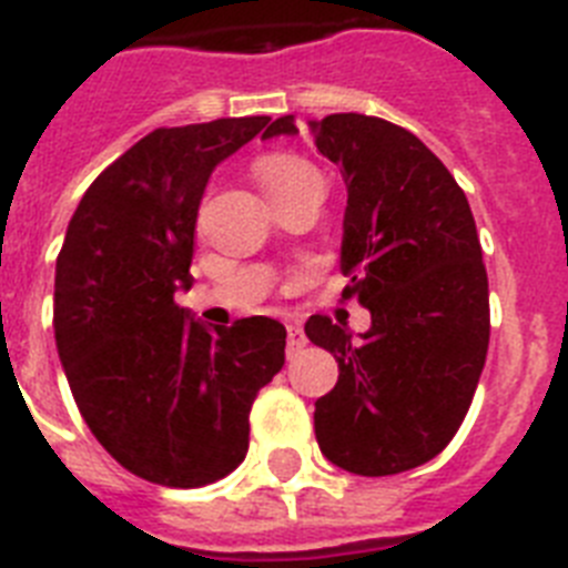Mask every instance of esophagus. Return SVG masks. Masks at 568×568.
I'll list each match as a JSON object with an SVG mask.
<instances>
[{
  "label": "esophagus",
  "mask_w": 568,
  "mask_h": 568,
  "mask_svg": "<svg viewBox=\"0 0 568 568\" xmlns=\"http://www.w3.org/2000/svg\"><path fill=\"white\" fill-rule=\"evenodd\" d=\"M307 346V335H304V327L301 324H290L287 327V353H298V349H304Z\"/></svg>",
  "instance_id": "esophagus-1"
}]
</instances>
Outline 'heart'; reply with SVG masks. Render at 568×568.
Listing matches in <instances>:
<instances>
[{"label":"heart","mask_w":568,"mask_h":568,"mask_svg":"<svg viewBox=\"0 0 568 568\" xmlns=\"http://www.w3.org/2000/svg\"><path fill=\"white\" fill-rule=\"evenodd\" d=\"M255 179H258L261 190L270 199V204L287 199V195L298 193L304 187L321 184V175L307 159L293 153H270L258 159L255 164Z\"/></svg>","instance_id":"1"}]
</instances>
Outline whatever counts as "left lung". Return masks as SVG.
<instances>
[{
    "mask_svg": "<svg viewBox=\"0 0 568 568\" xmlns=\"http://www.w3.org/2000/svg\"><path fill=\"white\" fill-rule=\"evenodd\" d=\"M295 135L281 115L264 139ZM346 184L341 273L373 327L327 315L304 333L338 361L315 400V438L335 466L381 478L433 460L455 438L489 349V281L464 190L418 135L364 113L310 122Z\"/></svg>",
    "mask_w": 568,
    "mask_h": 568,
    "instance_id": "8db88e82",
    "label": "left lung"
}]
</instances>
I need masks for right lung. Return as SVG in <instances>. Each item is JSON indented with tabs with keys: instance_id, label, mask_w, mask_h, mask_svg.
Returning a JSON list of instances; mask_svg holds the SVG:
<instances>
[{
	"instance_id": "add662e5",
	"label": "right lung",
	"mask_w": 568,
	"mask_h": 568,
	"mask_svg": "<svg viewBox=\"0 0 568 568\" xmlns=\"http://www.w3.org/2000/svg\"><path fill=\"white\" fill-rule=\"evenodd\" d=\"M270 115L159 128L82 195L57 258L53 329L79 413L150 484L222 480L250 446V406L284 366L287 329L253 315L204 327L190 290L195 215L215 164Z\"/></svg>"
}]
</instances>
